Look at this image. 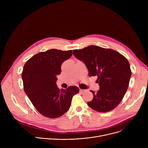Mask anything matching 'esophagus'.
I'll list each match as a JSON object with an SVG mask.
<instances>
[{"mask_svg": "<svg viewBox=\"0 0 148 148\" xmlns=\"http://www.w3.org/2000/svg\"><path fill=\"white\" fill-rule=\"evenodd\" d=\"M85 90H82V89H79V92L81 93H83L84 91H85Z\"/></svg>", "mask_w": 148, "mask_h": 148, "instance_id": "obj_1", "label": "esophagus"}]
</instances>
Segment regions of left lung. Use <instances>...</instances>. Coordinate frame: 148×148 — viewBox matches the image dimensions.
<instances>
[{"label": "left lung", "mask_w": 148, "mask_h": 148, "mask_svg": "<svg viewBox=\"0 0 148 148\" xmlns=\"http://www.w3.org/2000/svg\"><path fill=\"white\" fill-rule=\"evenodd\" d=\"M73 54L84 62L90 77H98L99 90L97 92L91 91L94 97L88 102V106L99 112L116 108L127 91L131 77L128 60L114 50L97 46L74 50Z\"/></svg>", "instance_id": "obj_1"}]
</instances>
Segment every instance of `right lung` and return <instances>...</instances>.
I'll return each mask as SVG.
<instances>
[{"mask_svg": "<svg viewBox=\"0 0 148 148\" xmlns=\"http://www.w3.org/2000/svg\"><path fill=\"white\" fill-rule=\"evenodd\" d=\"M73 50L51 49L36 54L24 66L22 78L25 93L36 109L49 118H58L70 108L73 97L79 92L76 86L60 90L56 84L61 66Z\"/></svg>", "mask_w": 148, "mask_h": 148, "instance_id": "right-lung-1", "label": "right lung"}]
</instances>
